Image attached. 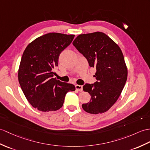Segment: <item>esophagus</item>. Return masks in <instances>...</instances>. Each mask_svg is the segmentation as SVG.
I'll return each instance as SVG.
<instances>
[{
  "label": "esophagus",
  "instance_id": "34e87169",
  "mask_svg": "<svg viewBox=\"0 0 150 150\" xmlns=\"http://www.w3.org/2000/svg\"><path fill=\"white\" fill-rule=\"evenodd\" d=\"M75 88L76 90L78 91H83V88H82V86L81 85H75Z\"/></svg>",
  "mask_w": 150,
  "mask_h": 150
}]
</instances>
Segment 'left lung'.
Masks as SVG:
<instances>
[{"mask_svg": "<svg viewBox=\"0 0 150 150\" xmlns=\"http://www.w3.org/2000/svg\"><path fill=\"white\" fill-rule=\"evenodd\" d=\"M73 45L87 59L89 67L96 69L94 76L97 81L83 86L91 95L89 102L82 104L83 109L93 114L105 112L117 100L127 79L122 51L102 32L80 34Z\"/></svg>", "mask_w": 150, "mask_h": 150, "instance_id": "left-lung-1", "label": "left lung"}]
</instances>
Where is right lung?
I'll return each mask as SVG.
<instances>
[{"instance_id": "right-lung-1", "label": "right lung", "mask_w": 150, "mask_h": 150, "mask_svg": "<svg viewBox=\"0 0 150 150\" xmlns=\"http://www.w3.org/2000/svg\"><path fill=\"white\" fill-rule=\"evenodd\" d=\"M74 37V34L48 33L37 38L24 50L18 69V81L28 102L38 110H59L63 105L66 94L75 90L71 83L53 78L59 55Z\"/></svg>"}]
</instances>
